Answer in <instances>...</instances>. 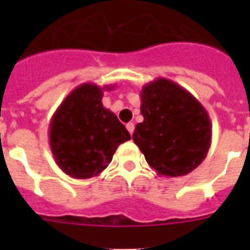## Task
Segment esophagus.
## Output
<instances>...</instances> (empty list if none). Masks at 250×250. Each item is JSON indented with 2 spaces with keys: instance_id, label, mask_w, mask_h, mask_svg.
<instances>
[{
  "instance_id": "esophagus-1",
  "label": "esophagus",
  "mask_w": 250,
  "mask_h": 250,
  "mask_svg": "<svg viewBox=\"0 0 250 250\" xmlns=\"http://www.w3.org/2000/svg\"><path fill=\"white\" fill-rule=\"evenodd\" d=\"M126 129H127V131L130 132V135H132V132H134V129H135V125H134V123L126 124Z\"/></svg>"
}]
</instances>
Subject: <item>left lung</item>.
I'll list each match as a JSON object with an SVG mask.
<instances>
[{"label": "left lung", "instance_id": "8db88e82", "mask_svg": "<svg viewBox=\"0 0 250 250\" xmlns=\"http://www.w3.org/2000/svg\"><path fill=\"white\" fill-rule=\"evenodd\" d=\"M141 115L132 140L158 175H187L199 167L211 144L204 106L173 81L159 77L143 86Z\"/></svg>", "mask_w": 250, "mask_h": 250}]
</instances>
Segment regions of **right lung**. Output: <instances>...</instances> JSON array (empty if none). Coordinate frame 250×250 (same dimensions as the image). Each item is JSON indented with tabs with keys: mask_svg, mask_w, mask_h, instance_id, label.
<instances>
[{
	"mask_svg": "<svg viewBox=\"0 0 250 250\" xmlns=\"http://www.w3.org/2000/svg\"><path fill=\"white\" fill-rule=\"evenodd\" d=\"M111 86L83 83L66 96L51 119L50 147L56 164L75 179L98 176L111 163L130 134L116 115L104 107V90Z\"/></svg>",
	"mask_w": 250,
	"mask_h": 250,
	"instance_id": "add662e5",
	"label": "right lung"
}]
</instances>
